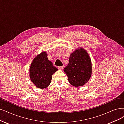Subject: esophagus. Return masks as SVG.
<instances>
[{"label":"esophagus","mask_w":124,"mask_h":124,"mask_svg":"<svg viewBox=\"0 0 124 124\" xmlns=\"http://www.w3.org/2000/svg\"><path fill=\"white\" fill-rule=\"evenodd\" d=\"M63 66H58V69L59 70H63Z\"/></svg>","instance_id":"obj_1"}]
</instances>
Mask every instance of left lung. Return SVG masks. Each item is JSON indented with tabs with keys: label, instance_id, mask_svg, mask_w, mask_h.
<instances>
[{
	"label": "left lung",
	"instance_id": "1",
	"mask_svg": "<svg viewBox=\"0 0 124 124\" xmlns=\"http://www.w3.org/2000/svg\"><path fill=\"white\" fill-rule=\"evenodd\" d=\"M68 81L72 86H83L92 74V64L88 53L84 48H77L70 57V62L64 68Z\"/></svg>",
	"mask_w": 124,
	"mask_h": 124
}]
</instances>
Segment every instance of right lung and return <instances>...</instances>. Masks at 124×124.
I'll return each mask as SVG.
<instances>
[{"label": "right lung", "instance_id": "1", "mask_svg": "<svg viewBox=\"0 0 124 124\" xmlns=\"http://www.w3.org/2000/svg\"><path fill=\"white\" fill-rule=\"evenodd\" d=\"M58 70L47 58L46 52L38 54L33 60L30 67L31 81L37 88H46L51 82L52 76Z\"/></svg>", "mask_w": 124, "mask_h": 124}]
</instances>
